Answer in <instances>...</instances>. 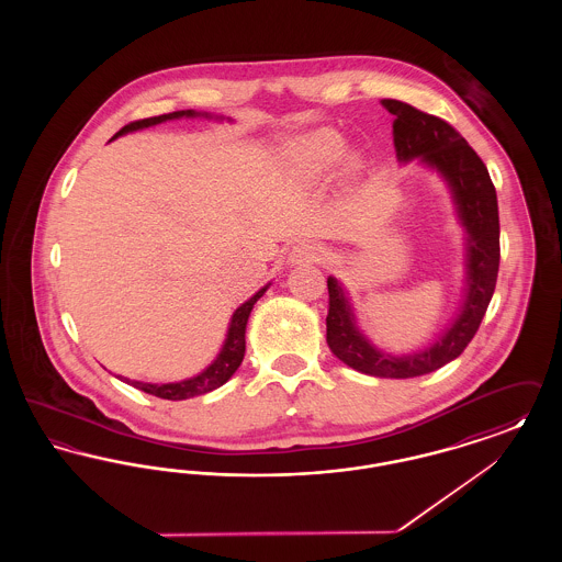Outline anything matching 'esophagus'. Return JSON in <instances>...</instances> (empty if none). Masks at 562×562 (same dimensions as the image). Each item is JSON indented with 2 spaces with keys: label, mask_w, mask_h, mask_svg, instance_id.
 Returning a JSON list of instances; mask_svg holds the SVG:
<instances>
[{
  "label": "esophagus",
  "mask_w": 562,
  "mask_h": 562,
  "mask_svg": "<svg viewBox=\"0 0 562 562\" xmlns=\"http://www.w3.org/2000/svg\"><path fill=\"white\" fill-rule=\"evenodd\" d=\"M322 257L321 246L316 244H299L291 252L293 263H305V261H318Z\"/></svg>",
  "instance_id": "obj_1"
}]
</instances>
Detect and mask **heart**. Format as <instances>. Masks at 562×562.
Masks as SVG:
<instances>
[{
    "label": "heart",
    "instance_id": "1",
    "mask_svg": "<svg viewBox=\"0 0 562 562\" xmlns=\"http://www.w3.org/2000/svg\"><path fill=\"white\" fill-rule=\"evenodd\" d=\"M303 161L314 168V170H324L328 168L330 164L341 158L344 154V140L337 133H330V131H321V133H314L310 138H305L301 143V149H299Z\"/></svg>",
    "mask_w": 562,
    "mask_h": 562
}]
</instances>
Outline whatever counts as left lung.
Wrapping results in <instances>:
<instances>
[{"label": "left lung", "mask_w": 562, "mask_h": 562, "mask_svg": "<svg viewBox=\"0 0 562 562\" xmlns=\"http://www.w3.org/2000/svg\"><path fill=\"white\" fill-rule=\"evenodd\" d=\"M394 115V145L398 160L419 158L438 168L453 189L461 223L468 229V293L465 303L445 337L422 351L394 358L381 353L358 333L348 299L335 278H328L326 341L333 353L351 367L373 376L408 379L431 373L454 360L481 328L499 271V211L497 193L488 170L468 140L449 122L396 99H383Z\"/></svg>", "instance_id": "obj_1"}]
</instances>
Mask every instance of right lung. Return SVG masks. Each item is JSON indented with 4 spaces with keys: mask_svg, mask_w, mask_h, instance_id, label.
Wrapping results in <instances>:
<instances>
[{
    "mask_svg": "<svg viewBox=\"0 0 562 562\" xmlns=\"http://www.w3.org/2000/svg\"><path fill=\"white\" fill-rule=\"evenodd\" d=\"M183 115H195L193 111H172V113H164V115H156V117H145V120H136L126 124L120 133L113 134L120 136V134L133 133L138 128H147V126H154V124H160L166 120H175V117H183ZM268 291L261 289L255 296H250L244 305H240L232 318L229 324V333H227V339H225V346L221 349V353L216 356L213 364L204 371V373L198 374V376H191L188 381H179V383H164V385H154V383H143V381H128L131 385H134L136 390H143L151 396H158L164 401H186L191 396H200V394H206V392H213L216 387H221L232 374L238 371V367L244 360V351H246V322L250 316V310L252 305L263 296V293Z\"/></svg>",
    "mask_w": 562,
    "mask_h": 562,
    "instance_id": "right-lung-1",
    "label": "right lung"
}]
</instances>
